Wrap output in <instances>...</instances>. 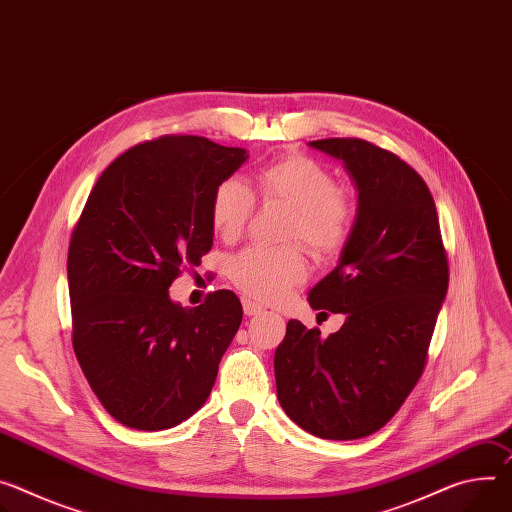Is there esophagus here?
<instances>
[{
    "instance_id": "esophagus-1",
    "label": "esophagus",
    "mask_w": 512,
    "mask_h": 512,
    "mask_svg": "<svg viewBox=\"0 0 512 512\" xmlns=\"http://www.w3.org/2000/svg\"><path fill=\"white\" fill-rule=\"evenodd\" d=\"M243 310H245L247 316H257V314L263 312V306H259L257 302H253L249 298H243Z\"/></svg>"
}]
</instances>
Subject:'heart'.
I'll return each mask as SVG.
<instances>
[{
	"label": "heart",
	"instance_id": "1",
	"mask_svg": "<svg viewBox=\"0 0 512 512\" xmlns=\"http://www.w3.org/2000/svg\"><path fill=\"white\" fill-rule=\"evenodd\" d=\"M265 202L294 210L286 239H302L318 255L339 253L353 226V208L341 194L339 179L306 155H288L257 173ZM255 196L239 177L220 181L210 198V224L224 241H235L247 228ZM308 265L300 247H249L230 261V280L247 296L273 302L306 280Z\"/></svg>",
	"mask_w": 512,
	"mask_h": 512
}]
</instances>
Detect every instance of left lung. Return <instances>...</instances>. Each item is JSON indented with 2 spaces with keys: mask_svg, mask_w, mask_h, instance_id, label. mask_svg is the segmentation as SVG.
Here are the masks:
<instances>
[{
  "mask_svg": "<svg viewBox=\"0 0 512 512\" xmlns=\"http://www.w3.org/2000/svg\"><path fill=\"white\" fill-rule=\"evenodd\" d=\"M308 145L343 161L359 194L337 267L308 292L314 310L345 322L322 339L290 320L275 386L298 427L349 441L380 431L421 378L449 267L433 196L408 163L361 138Z\"/></svg>",
  "mask_w": 512,
  "mask_h": 512,
  "instance_id": "left-lung-1",
  "label": "left lung"
}]
</instances>
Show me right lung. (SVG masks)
<instances>
[{"label":"right lung","mask_w":512,"mask_h":512,"mask_svg":"<svg viewBox=\"0 0 512 512\" xmlns=\"http://www.w3.org/2000/svg\"><path fill=\"white\" fill-rule=\"evenodd\" d=\"M247 151L167 134L114 159L73 228L67 280L73 349L102 406L138 431L204 406L243 306L230 290L183 308L169 286L212 249L210 198Z\"/></svg>","instance_id":"add662e5"}]
</instances>
